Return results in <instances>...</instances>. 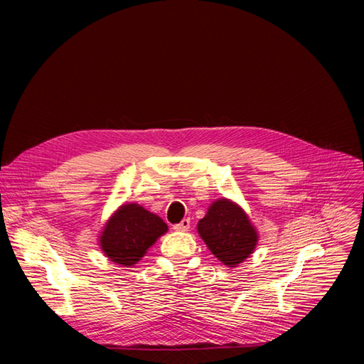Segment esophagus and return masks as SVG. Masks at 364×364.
Masks as SVG:
<instances>
[{"label":"esophagus","instance_id":"obj_1","mask_svg":"<svg viewBox=\"0 0 364 364\" xmlns=\"http://www.w3.org/2000/svg\"><path fill=\"white\" fill-rule=\"evenodd\" d=\"M188 228H190V220L188 218H183L178 224H174L176 232H187Z\"/></svg>","mask_w":364,"mask_h":364}]
</instances>
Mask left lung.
<instances>
[{
    "label": "left lung",
    "mask_w": 364,
    "mask_h": 364,
    "mask_svg": "<svg viewBox=\"0 0 364 364\" xmlns=\"http://www.w3.org/2000/svg\"><path fill=\"white\" fill-rule=\"evenodd\" d=\"M198 232L206 246L224 265L236 267L250 257L258 235L243 209L236 203L220 199L209 206L199 221Z\"/></svg>",
    "instance_id": "1"
}]
</instances>
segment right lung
<instances>
[{
	"label": "right lung",
	"instance_id": "add662e5",
	"mask_svg": "<svg viewBox=\"0 0 364 364\" xmlns=\"http://www.w3.org/2000/svg\"><path fill=\"white\" fill-rule=\"evenodd\" d=\"M166 230L168 225L162 218L137 203H128L107 221L100 236V246L110 261L129 267L140 261Z\"/></svg>",
	"mask_w": 364,
	"mask_h": 364
}]
</instances>
